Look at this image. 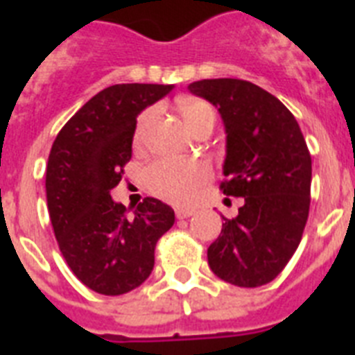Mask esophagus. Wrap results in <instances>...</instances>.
<instances>
[{"mask_svg": "<svg viewBox=\"0 0 355 355\" xmlns=\"http://www.w3.org/2000/svg\"><path fill=\"white\" fill-rule=\"evenodd\" d=\"M177 217L178 219H188V217H191L195 214V210H189V208H177Z\"/></svg>", "mask_w": 355, "mask_h": 355, "instance_id": "1", "label": "esophagus"}]
</instances>
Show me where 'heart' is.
<instances>
[{"label": "heart", "instance_id": "b5f03b06", "mask_svg": "<svg viewBox=\"0 0 355 355\" xmlns=\"http://www.w3.org/2000/svg\"><path fill=\"white\" fill-rule=\"evenodd\" d=\"M180 114H182L186 125L193 132L202 125H208V123L214 125L217 118L216 108L202 99L182 101ZM153 116L155 112L147 110L139 118L136 134H134L136 144H141L145 139ZM145 178H147L150 191L156 197L173 202V205L188 206L197 200L202 186L211 178V167L200 160H156L147 167Z\"/></svg>", "mask_w": 355, "mask_h": 355}]
</instances>
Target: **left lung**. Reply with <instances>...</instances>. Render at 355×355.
Segmentation results:
<instances>
[{
  "instance_id": "1",
  "label": "left lung",
  "mask_w": 355,
  "mask_h": 355,
  "mask_svg": "<svg viewBox=\"0 0 355 355\" xmlns=\"http://www.w3.org/2000/svg\"><path fill=\"white\" fill-rule=\"evenodd\" d=\"M219 108L227 128L225 180L219 188L245 205L223 217L208 248L214 275L237 287H259L280 275L302 239L311 200V156L284 103L241 79L189 85Z\"/></svg>"
}]
</instances>
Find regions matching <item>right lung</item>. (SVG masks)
Instances as JSON below:
<instances>
[{"instance_id": "obj_1", "label": "right lung", "mask_w": 355, "mask_h": 355, "mask_svg": "<svg viewBox=\"0 0 355 355\" xmlns=\"http://www.w3.org/2000/svg\"><path fill=\"white\" fill-rule=\"evenodd\" d=\"M171 85H114L94 96L53 141L46 167L47 210L73 275L99 295L136 289L155 267V247L175 211L145 197L128 214L110 197L132 156L136 118Z\"/></svg>"}]
</instances>
